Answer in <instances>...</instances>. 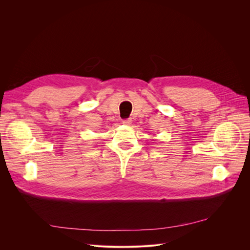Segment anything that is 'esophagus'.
<instances>
[{"instance_id": "obj_1", "label": "esophagus", "mask_w": 250, "mask_h": 250, "mask_svg": "<svg viewBox=\"0 0 250 250\" xmlns=\"http://www.w3.org/2000/svg\"><path fill=\"white\" fill-rule=\"evenodd\" d=\"M132 123H133V120H132V118H125V120H124V121H123V124H124V125H132Z\"/></svg>"}]
</instances>
